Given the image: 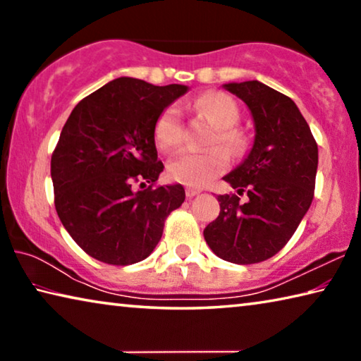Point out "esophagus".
<instances>
[{
    "mask_svg": "<svg viewBox=\"0 0 361 361\" xmlns=\"http://www.w3.org/2000/svg\"><path fill=\"white\" fill-rule=\"evenodd\" d=\"M200 191L199 189H194V188H186V197L188 199H192L194 195H197Z\"/></svg>",
    "mask_w": 361,
    "mask_h": 361,
    "instance_id": "esophagus-1",
    "label": "esophagus"
}]
</instances>
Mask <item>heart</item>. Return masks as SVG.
I'll return each instance as SVG.
<instances>
[{"label":"heart","mask_w":361,"mask_h":361,"mask_svg":"<svg viewBox=\"0 0 361 361\" xmlns=\"http://www.w3.org/2000/svg\"><path fill=\"white\" fill-rule=\"evenodd\" d=\"M194 108L199 114L216 127L210 145H221L232 154H242L247 149V140L243 133L235 129L240 119L237 103L229 95L221 92H207L194 102ZM181 109L178 105H170L159 114L154 124V140L162 151H176L183 145ZM229 167V156L223 148L209 149L205 152H181L169 162V176L176 183L186 186H204L226 172Z\"/></svg>","instance_id":"1"}]
</instances>
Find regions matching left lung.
<instances>
[{
	"label": "left lung",
	"instance_id": "1",
	"mask_svg": "<svg viewBox=\"0 0 361 361\" xmlns=\"http://www.w3.org/2000/svg\"><path fill=\"white\" fill-rule=\"evenodd\" d=\"M252 113L255 138L247 157L224 181L236 194L218 195L219 215L204 229L219 258L255 264L279 253L295 234L314 199L319 148L290 97L259 81L223 84Z\"/></svg>",
	"mask_w": 361,
	"mask_h": 361
}]
</instances>
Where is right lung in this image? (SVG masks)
I'll return each mask as SVG.
<instances>
[{"label": "right lung", "instance_id": "1", "mask_svg": "<svg viewBox=\"0 0 361 361\" xmlns=\"http://www.w3.org/2000/svg\"><path fill=\"white\" fill-rule=\"evenodd\" d=\"M188 90L122 76L79 102L65 122L51 159L56 210L92 258L114 266L148 258L166 218L185 202L181 185L143 188L164 170L154 143L159 114Z\"/></svg>", "mask_w": 361, "mask_h": 361}]
</instances>
